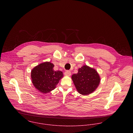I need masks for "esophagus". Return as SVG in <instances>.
I'll return each instance as SVG.
<instances>
[{"mask_svg":"<svg viewBox=\"0 0 133 133\" xmlns=\"http://www.w3.org/2000/svg\"><path fill=\"white\" fill-rule=\"evenodd\" d=\"M64 75L67 76H70L71 75V72L69 71H66L64 72Z\"/></svg>","mask_w":133,"mask_h":133,"instance_id":"esophagus-1","label":"esophagus"}]
</instances>
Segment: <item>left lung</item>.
Masks as SVG:
<instances>
[{
	"instance_id": "left-lung-1",
	"label": "left lung",
	"mask_w": 133,
	"mask_h": 133,
	"mask_svg": "<svg viewBox=\"0 0 133 133\" xmlns=\"http://www.w3.org/2000/svg\"><path fill=\"white\" fill-rule=\"evenodd\" d=\"M73 83L79 93L89 95L98 87L100 78L94 69L86 65L78 69V72L72 76Z\"/></svg>"
}]
</instances>
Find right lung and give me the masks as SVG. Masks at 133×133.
I'll return each instance as SVG.
<instances>
[{
  "label": "right lung",
  "instance_id": "add662e5",
  "mask_svg": "<svg viewBox=\"0 0 133 133\" xmlns=\"http://www.w3.org/2000/svg\"><path fill=\"white\" fill-rule=\"evenodd\" d=\"M54 65L45 62L35 66L31 71V78L34 87L43 94L54 90L59 81L63 77L61 71H55Z\"/></svg>",
  "mask_w": 133,
  "mask_h": 133
}]
</instances>
